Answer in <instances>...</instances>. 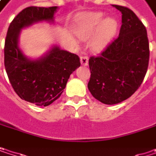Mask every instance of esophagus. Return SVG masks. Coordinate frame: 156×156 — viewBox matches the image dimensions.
<instances>
[{"instance_id": "obj_1", "label": "esophagus", "mask_w": 156, "mask_h": 156, "mask_svg": "<svg viewBox=\"0 0 156 156\" xmlns=\"http://www.w3.org/2000/svg\"><path fill=\"white\" fill-rule=\"evenodd\" d=\"M80 62L83 66H87L88 63V57L87 56H81L80 57Z\"/></svg>"}]
</instances>
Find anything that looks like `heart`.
Segmentation results:
<instances>
[{
    "label": "heart",
    "mask_w": 156,
    "mask_h": 156,
    "mask_svg": "<svg viewBox=\"0 0 156 156\" xmlns=\"http://www.w3.org/2000/svg\"><path fill=\"white\" fill-rule=\"evenodd\" d=\"M102 20L103 14L100 12H92L83 16L76 26L77 34L81 38H87L98 27ZM115 30L116 22L115 20L107 19L103 20L92 41V45L95 48L102 47L115 33Z\"/></svg>",
    "instance_id": "heart-1"
}]
</instances>
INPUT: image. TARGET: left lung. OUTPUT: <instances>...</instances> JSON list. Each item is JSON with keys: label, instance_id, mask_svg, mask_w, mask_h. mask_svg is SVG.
<instances>
[{"label": "left lung", "instance_id": "8db88e82", "mask_svg": "<svg viewBox=\"0 0 156 156\" xmlns=\"http://www.w3.org/2000/svg\"><path fill=\"white\" fill-rule=\"evenodd\" d=\"M122 13L119 35L88 60L87 87L98 101L114 105L130 98L141 86L149 64V41L144 25L127 7L112 5Z\"/></svg>", "mask_w": 156, "mask_h": 156}]
</instances>
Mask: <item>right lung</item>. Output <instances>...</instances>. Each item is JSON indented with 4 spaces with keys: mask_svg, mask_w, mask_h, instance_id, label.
Returning a JSON list of instances; mask_svg holds the SVG:
<instances>
[{
    "mask_svg": "<svg viewBox=\"0 0 156 156\" xmlns=\"http://www.w3.org/2000/svg\"><path fill=\"white\" fill-rule=\"evenodd\" d=\"M56 10V6L23 9L11 22L5 39L4 66L12 87L21 99L37 106L47 107L58 99L70 74L80 66L78 55L58 47L36 61L29 60L19 48L20 30L40 20H52Z\"/></svg>",
    "mask_w": 156,
    "mask_h": 156,
    "instance_id": "obj_1",
    "label": "right lung"
}]
</instances>
